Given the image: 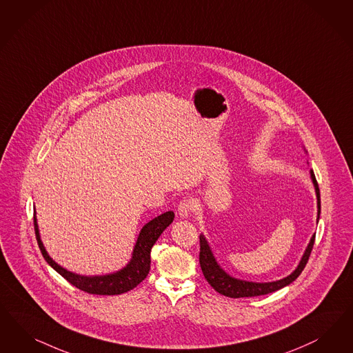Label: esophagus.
Returning <instances> with one entry per match:
<instances>
[{"mask_svg":"<svg viewBox=\"0 0 353 353\" xmlns=\"http://www.w3.org/2000/svg\"><path fill=\"white\" fill-rule=\"evenodd\" d=\"M194 210V204L191 200H183L178 205V216L181 218H188Z\"/></svg>","mask_w":353,"mask_h":353,"instance_id":"1","label":"esophagus"}]
</instances>
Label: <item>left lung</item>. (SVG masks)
<instances>
[{
    "label": "left lung",
    "instance_id": "left-lung-1",
    "mask_svg": "<svg viewBox=\"0 0 353 353\" xmlns=\"http://www.w3.org/2000/svg\"><path fill=\"white\" fill-rule=\"evenodd\" d=\"M310 178L312 182L314 184V190L317 194V222H319V214H321V196H319V183L316 181L314 172L310 170ZM314 238L316 234L310 238V241L307 244V250L304 252L301 260L299 262L297 268L288 276H285L283 279L275 281V282H266V283H257V282H248V281H243L234 278L231 275H228L216 262V257L213 254V252L209 247L208 240L205 239L204 235H200V266L204 274L205 279L208 281V283L212 285L216 292H219L221 295L228 296V297H234V299H239V297H253V296L266 295V294H272L274 291H278L281 288H283L285 285H291L296 278L301 274L304 270L305 265H307L310 252L313 250V244H314Z\"/></svg>",
    "mask_w": 353,
    "mask_h": 353
}]
</instances>
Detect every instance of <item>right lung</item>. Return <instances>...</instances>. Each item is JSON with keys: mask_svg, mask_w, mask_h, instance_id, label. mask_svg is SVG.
Returning <instances> with one entry per match:
<instances>
[{"mask_svg": "<svg viewBox=\"0 0 353 353\" xmlns=\"http://www.w3.org/2000/svg\"><path fill=\"white\" fill-rule=\"evenodd\" d=\"M174 221V213L166 212L161 216L153 218L148 223L141 228L137 244L132 252V257L123 269L115 273L106 274V275H94V276H85L79 274L71 273L65 268L59 266L57 262L48 254L43 241L40 239L37 219L34 216V234L39 248L41 250L46 261L61 274L68 282L75 285L84 292L93 294V295H121L127 291L135 288L140 282H143L149 270H150V250L157 241L159 235L165 231V228Z\"/></svg>", "mask_w": 353, "mask_h": 353, "instance_id": "add662e5", "label": "right lung"}]
</instances>
